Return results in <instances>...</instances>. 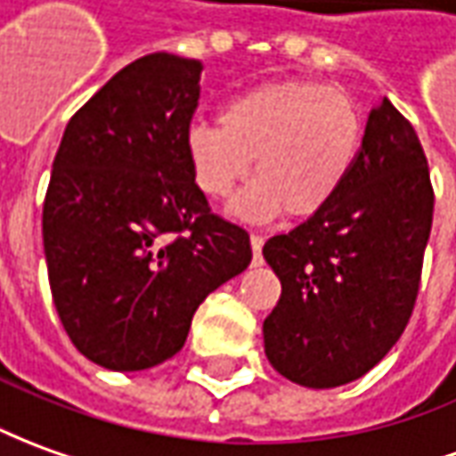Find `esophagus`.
<instances>
[{
  "label": "esophagus",
  "instance_id": "34e87169",
  "mask_svg": "<svg viewBox=\"0 0 456 456\" xmlns=\"http://www.w3.org/2000/svg\"><path fill=\"white\" fill-rule=\"evenodd\" d=\"M263 243H265V238H263V235H258V233L250 235V248H253V265H260V263H263V256H260Z\"/></svg>",
  "mask_w": 456,
  "mask_h": 456
}]
</instances>
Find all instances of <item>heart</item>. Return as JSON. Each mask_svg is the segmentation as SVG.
<instances>
[{
  "label": "heart",
  "instance_id": "1",
  "mask_svg": "<svg viewBox=\"0 0 456 456\" xmlns=\"http://www.w3.org/2000/svg\"><path fill=\"white\" fill-rule=\"evenodd\" d=\"M362 149V116L340 89L318 81H263L223 103L218 124L186 136L193 183L221 200L250 175L231 213L243 221L313 218L338 198Z\"/></svg>",
  "mask_w": 456,
  "mask_h": 456
}]
</instances>
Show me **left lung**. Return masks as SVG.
Listing matches in <instances>:
<instances>
[{"label": "left lung", "mask_w": 456, "mask_h": 456, "mask_svg": "<svg viewBox=\"0 0 456 456\" xmlns=\"http://www.w3.org/2000/svg\"><path fill=\"white\" fill-rule=\"evenodd\" d=\"M432 210L422 143L382 96L338 198L263 246L282 285L263 340L282 378L330 390L360 379L390 353L417 300Z\"/></svg>", "instance_id": "left-lung-1"}]
</instances>
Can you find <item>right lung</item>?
<instances>
[{
    "mask_svg": "<svg viewBox=\"0 0 456 456\" xmlns=\"http://www.w3.org/2000/svg\"><path fill=\"white\" fill-rule=\"evenodd\" d=\"M198 59L141 56L66 124L44 198V256L66 335L136 372L174 357L206 295L250 265L243 228L213 216L186 136Z\"/></svg>",
    "mask_w": 456,
    "mask_h": 456,
    "instance_id": "right-lung-1",
    "label": "right lung"
}]
</instances>
